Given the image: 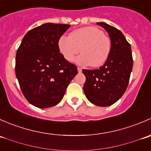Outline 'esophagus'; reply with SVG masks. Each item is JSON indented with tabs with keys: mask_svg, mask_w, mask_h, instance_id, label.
<instances>
[{
	"mask_svg": "<svg viewBox=\"0 0 151 151\" xmlns=\"http://www.w3.org/2000/svg\"><path fill=\"white\" fill-rule=\"evenodd\" d=\"M77 70H78V72H82V68L80 67H77Z\"/></svg>",
	"mask_w": 151,
	"mask_h": 151,
	"instance_id": "1",
	"label": "esophagus"
}]
</instances>
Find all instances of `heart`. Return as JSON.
<instances>
[{
    "label": "heart",
    "mask_w": 151,
    "mask_h": 151,
    "mask_svg": "<svg viewBox=\"0 0 151 151\" xmlns=\"http://www.w3.org/2000/svg\"><path fill=\"white\" fill-rule=\"evenodd\" d=\"M61 54L68 61H71L80 51L82 54L75 58L81 66L99 67L106 62L111 51V41L108 36L95 27L77 29L68 36H61L58 42Z\"/></svg>",
    "instance_id": "heart-1"
}]
</instances>
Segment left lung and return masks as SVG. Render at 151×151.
<instances>
[{"label": "left lung", "mask_w": 151, "mask_h": 151, "mask_svg": "<svg viewBox=\"0 0 151 151\" xmlns=\"http://www.w3.org/2000/svg\"><path fill=\"white\" fill-rule=\"evenodd\" d=\"M109 33L111 51L99 68L83 69L86 77L83 90L88 100L99 106H108L123 95L129 85L133 66L131 45L122 32L104 22H97Z\"/></svg>", "instance_id": "obj_1"}]
</instances>
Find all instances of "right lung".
Here are the masks:
<instances>
[{
  "mask_svg": "<svg viewBox=\"0 0 151 151\" xmlns=\"http://www.w3.org/2000/svg\"><path fill=\"white\" fill-rule=\"evenodd\" d=\"M66 24L45 23L29 30L17 49L15 72L24 96L39 108L58 104L77 74V68L60 52L58 39Z\"/></svg>",
  "mask_w": 151,
  "mask_h": 151,
  "instance_id": "add662e5",
  "label": "right lung"
}]
</instances>
